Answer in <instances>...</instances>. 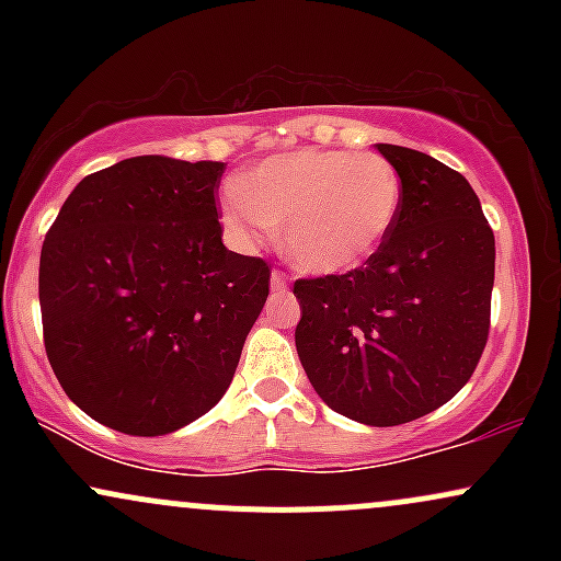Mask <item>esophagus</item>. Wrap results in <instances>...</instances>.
<instances>
[{"mask_svg": "<svg viewBox=\"0 0 561 561\" xmlns=\"http://www.w3.org/2000/svg\"><path fill=\"white\" fill-rule=\"evenodd\" d=\"M272 289H274V293H282V289H287V274L279 272V268H274V274H272Z\"/></svg>", "mask_w": 561, "mask_h": 561, "instance_id": "obj_1", "label": "esophagus"}]
</instances>
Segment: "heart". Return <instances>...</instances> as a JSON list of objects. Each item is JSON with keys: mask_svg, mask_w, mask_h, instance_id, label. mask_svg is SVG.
I'll return each instance as SVG.
<instances>
[{"mask_svg": "<svg viewBox=\"0 0 561 561\" xmlns=\"http://www.w3.org/2000/svg\"><path fill=\"white\" fill-rule=\"evenodd\" d=\"M401 173L375 152L306 150L274 156L224 195V227L255 244L282 227L289 261L311 274H345L382 248L401 210Z\"/></svg>", "mask_w": 561, "mask_h": 561, "instance_id": "1", "label": "heart"}]
</instances>
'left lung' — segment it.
I'll return each instance as SVG.
<instances>
[{
	"instance_id": "left-lung-1",
	"label": "left lung",
	"mask_w": 561,
	"mask_h": 561,
	"mask_svg": "<svg viewBox=\"0 0 561 561\" xmlns=\"http://www.w3.org/2000/svg\"><path fill=\"white\" fill-rule=\"evenodd\" d=\"M377 150L401 173L396 227L364 266L295 282V347L332 411L396 427L440 409L478 369L495 240L459 171L409 147Z\"/></svg>"
}]
</instances>
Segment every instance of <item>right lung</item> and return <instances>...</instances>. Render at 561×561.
<instances>
[{
	"label": "right lung",
	"instance_id": "right-lung-1",
	"mask_svg": "<svg viewBox=\"0 0 561 561\" xmlns=\"http://www.w3.org/2000/svg\"><path fill=\"white\" fill-rule=\"evenodd\" d=\"M214 160L139 156L83 176L38 261L44 351L66 396L165 435L227 392L272 266L224 248Z\"/></svg>",
	"mask_w": 561,
	"mask_h": 561
}]
</instances>
